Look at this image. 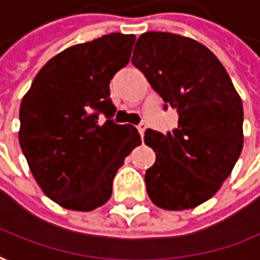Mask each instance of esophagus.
<instances>
[{"mask_svg": "<svg viewBox=\"0 0 260 260\" xmlns=\"http://www.w3.org/2000/svg\"><path fill=\"white\" fill-rule=\"evenodd\" d=\"M137 129H138V132L141 134V137H144V132L147 129V125H145L144 122H141L139 125H137Z\"/></svg>", "mask_w": 260, "mask_h": 260, "instance_id": "1", "label": "esophagus"}]
</instances>
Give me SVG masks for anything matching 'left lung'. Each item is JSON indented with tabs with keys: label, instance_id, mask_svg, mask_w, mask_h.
<instances>
[{
	"label": "left lung",
	"instance_id": "1",
	"mask_svg": "<svg viewBox=\"0 0 260 260\" xmlns=\"http://www.w3.org/2000/svg\"><path fill=\"white\" fill-rule=\"evenodd\" d=\"M132 64L164 101L177 109L178 126L147 129L155 152L145 184L149 199L166 210L192 209L211 199L243 148V105L226 69L199 41L171 32H144Z\"/></svg>",
	"mask_w": 260,
	"mask_h": 260
}]
</instances>
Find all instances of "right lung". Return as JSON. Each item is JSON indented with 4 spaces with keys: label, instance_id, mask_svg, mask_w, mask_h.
<instances>
[{
    "label": "right lung",
    "instance_id": "add662e5",
    "mask_svg": "<svg viewBox=\"0 0 260 260\" xmlns=\"http://www.w3.org/2000/svg\"><path fill=\"white\" fill-rule=\"evenodd\" d=\"M134 43V34L112 32L63 50L23 98L18 139L24 157L44 194L64 209L90 211L108 202L116 171L141 144L137 128L113 122L109 89Z\"/></svg>",
    "mask_w": 260,
    "mask_h": 260
}]
</instances>
